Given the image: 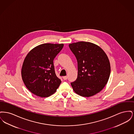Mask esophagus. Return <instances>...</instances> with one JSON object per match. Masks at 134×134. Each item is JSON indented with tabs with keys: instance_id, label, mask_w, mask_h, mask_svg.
Returning <instances> with one entry per match:
<instances>
[{
	"instance_id": "34e87169",
	"label": "esophagus",
	"mask_w": 134,
	"mask_h": 134,
	"mask_svg": "<svg viewBox=\"0 0 134 134\" xmlns=\"http://www.w3.org/2000/svg\"><path fill=\"white\" fill-rule=\"evenodd\" d=\"M67 78H68V77L67 76H65L63 77V79L64 80H67Z\"/></svg>"
}]
</instances>
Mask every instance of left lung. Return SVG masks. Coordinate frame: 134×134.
<instances>
[{"mask_svg":"<svg viewBox=\"0 0 134 134\" xmlns=\"http://www.w3.org/2000/svg\"><path fill=\"white\" fill-rule=\"evenodd\" d=\"M76 58L78 75L71 83L74 92L83 97L94 96L108 83L110 73L108 57L102 49L88 42H78L69 45Z\"/></svg>","mask_w":134,"mask_h":134,"instance_id":"1","label":"left lung"}]
</instances>
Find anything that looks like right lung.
Segmentation results:
<instances>
[{
    "instance_id": "obj_1",
    "label": "right lung",
    "mask_w": 134,
    "mask_h": 134,
    "mask_svg": "<svg viewBox=\"0 0 134 134\" xmlns=\"http://www.w3.org/2000/svg\"><path fill=\"white\" fill-rule=\"evenodd\" d=\"M63 46V44H43L26 55L21 74L26 88L34 94L46 97L56 91L61 81L55 74L53 60Z\"/></svg>"
}]
</instances>
